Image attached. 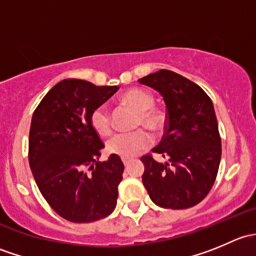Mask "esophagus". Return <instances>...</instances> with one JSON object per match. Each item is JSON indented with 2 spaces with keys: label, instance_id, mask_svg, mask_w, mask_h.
Masks as SVG:
<instances>
[{
  "label": "esophagus",
  "instance_id": "34e87169",
  "mask_svg": "<svg viewBox=\"0 0 256 256\" xmlns=\"http://www.w3.org/2000/svg\"><path fill=\"white\" fill-rule=\"evenodd\" d=\"M122 162H124V164H125V167L128 166V158H122Z\"/></svg>",
  "mask_w": 256,
  "mask_h": 256
}]
</instances>
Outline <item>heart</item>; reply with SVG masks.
I'll return each instance as SVG.
<instances>
[{"label": "heart", "instance_id": "heart-1", "mask_svg": "<svg viewBox=\"0 0 256 256\" xmlns=\"http://www.w3.org/2000/svg\"><path fill=\"white\" fill-rule=\"evenodd\" d=\"M122 102L138 112L136 126H146L152 131H158L164 125V116L160 110L154 108V96L141 89H131L121 96ZM92 128L100 136H108L112 132V118L104 106H99L90 116ZM151 144V136L147 131L138 128L134 132L118 134L106 144V152L122 158H131L141 150Z\"/></svg>", "mask_w": 256, "mask_h": 256}]
</instances>
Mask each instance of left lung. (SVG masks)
Here are the masks:
<instances>
[{"mask_svg": "<svg viewBox=\"0 0 256 256\" xmlns=\"http://www.w3.org/2000/svg\"><path fill=\"white\" fill-rule=\"evenodd\" d=\"M161 94L167 109L162 141L152 151L167 157L157 162L141 158L142 183L154 204L186 209L208 194L218 174L222 142L213 102L200 85L174 73L162 70L138 79Z\"/></svg>", "mask_w": 256, "mask_h": 256, "instance_id": "left-lung-1", "label": "left lung"}]
</instances>
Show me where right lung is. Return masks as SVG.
Here are the masks:
<instances>
[{"instance_id": "right-lung-1", "label": "right lung", "mask_w": 256, "mask_h": 256, "mask_svg": "<svg viewBox=\"0 0 256 256\" xmlns=\"http://www.w3.org/2000/svg\"><path fill=\"white\" fill-rule=\"evenodd\" d=\"M118 89L64 79L33 112L28 154L33 177L49 206L73 223L99 220L116 207L124 164L116 154L99 162L104 144L90 116Z\"/></svg>"}]
</instances>
